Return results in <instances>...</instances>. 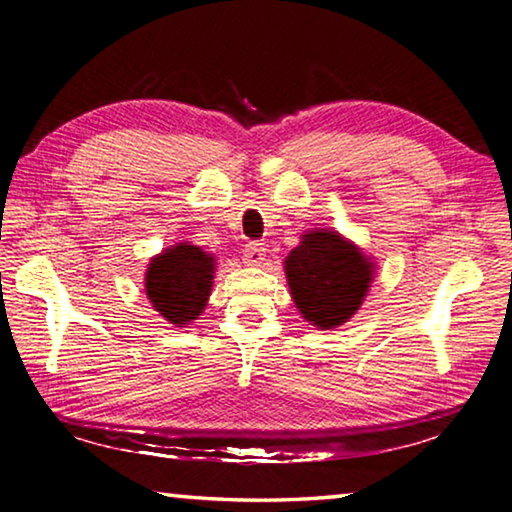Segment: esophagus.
Masks as SVG:
<instances>
[{"label": "esophagus", "mask_w": 512, "mask_h": 512, "mask_svg": "<svg viewBox=\"0 0 512 512\" xmlns=\"http://www.w3.org/2000/svg\"><path fill=\"white\" fill-rule=\"evenodd\" d=\"M266 259V246L259 244V241H250L244 250V264L248 266H262Z\"/></svg>", "instance_id": "34e87169"}]
</instances>
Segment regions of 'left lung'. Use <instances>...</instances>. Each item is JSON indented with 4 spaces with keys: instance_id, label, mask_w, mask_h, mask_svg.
<instances>
[{
    "instance_id": "8db88e82",
    "label": "left lung",
    "mask_w": 512,
    "mask_h": 512,
    "mask_svg": "<svg viewBox=\"0 0 512 512\" xmlns=\"http://www.w3.org/2000/svg\"><path fill=\"white\" fill-rule=\"evenodd\" d=\"M287 280L300 314L316 327H336L361 307L372 264L339 232L316 230L287 257Z\"/></svg>"
}]
</instances>
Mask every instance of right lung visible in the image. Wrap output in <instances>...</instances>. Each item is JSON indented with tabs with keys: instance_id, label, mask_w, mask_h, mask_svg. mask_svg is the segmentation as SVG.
<instances>
[{
	"instance_id": "1",
	"label": "right lung",
	"mask_w": 512,
	"mask_h": 512,
	"mask_svg": "<svg viewBox=\"0 0 512 512\" xmlns=\"http://www.w3.org/2000/svg\"><path fill=\"white\" fill-rule=\"evenodd\" d=\"M214 280V257L198 246L178 244L153 257L146 271V296L173 325L203 314Z\"/></svg>"
}]
</instances>
